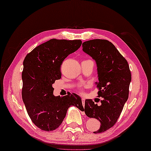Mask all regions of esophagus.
Instances as JSON below:
<instances>
[{"label":"esophagus","mask_w":151,"mask_h":151,"mask_svg":"<svg viewBox=\"0 0 151 151\" xmlns=\"http://www.w3.org/2000/svg\"><path fill=\"white\" fill-rule=\"evenodd\" d=\"M82 103H83V106H84V103H85V99L83 98V97H82ZM83 114H84V113H83Z\"/></svg>","instance_id":"esophagus-1"}]
</instances>
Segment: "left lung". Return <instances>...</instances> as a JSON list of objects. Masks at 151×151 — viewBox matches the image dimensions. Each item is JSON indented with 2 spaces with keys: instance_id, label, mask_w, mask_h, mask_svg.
Here are the masks:
<instances>
[{
  "instance_id": "1",
  "label": "left lung",
  "mask_w": 151,
  "mask_h": 151,
  "mask_svg": "<svg viewBox=\"0 0 151 151\" xmlns=\"http://www.w3.org/2000/svg\"><path fill=\"white\" fill-rule=\"evenodd\" d=\"M82 50L96 61L98 95L103 98L100 106L92 99L86 100L84 112L101 122L100 128L94 133H102L114 126L119 117L128 99L131 71L126 59L109 41L94 39L84 42Z\"/></svg>"
}]
</instances>
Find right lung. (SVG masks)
Segmentation results:
<instances>
[{"instance_id": "right-lung-1", "label": "right lung", "mask_w": 151, "mask_h": 151, "mask_svg": "<svg viewBox=\"0 0 151 151\" xmlns=\"http://www.w3.org/2000/svg\"><path fill=\"white\" fill-rule=\"evenodd\" d=\"M81 45L80 40L51 39L37 46L24 59L22 99L32 122L44 131L58 128L71 106L84 110L78 94L55 96L52 88L55 80L61 78L63 61Z\"/></svg>"}]
</instances>
